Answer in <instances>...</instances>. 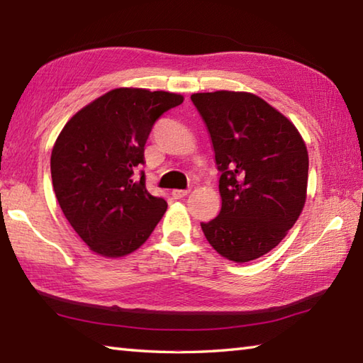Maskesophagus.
<instances>
[{
	"instance_id": "1",
	"label": "esophagus",
	"mask_w": 363,
	"mask_h": 363,
	"mask_svg": "<svg viewBox=\"0 0 363 363\" xmlns=\"http://www.w3.org/2000/svg\"><path fill=\"white\" fill-rule=\"evenodd\" d=\"M187 194H189V190H179V189H176V190H173V192H171V195H173L174 200H181Z\"/></svg>"
}]
</instances>
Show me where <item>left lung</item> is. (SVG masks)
<instances>
[{"instance_id": "8db88e82", "label": "left lung", "mask_w": 363, "mask_h": 363, "mask_svg": "<svg viewBox=\"0 0 363 363\" xmlns=\"http://www.w3.org/2000/svg\"><path fill=\"white\" fill-rule=\"evenodd\" d=\"M220 171L219 216L201 230L225 259L245 263L279 245L301 214L308 150L300 131L247 91L194 94Z\"/></svg>"}]
</instances>
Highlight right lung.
Masks as SVG:
<instances>
[{
	"instance_id": "add662e5",
	"label": "right lung",
	"mask_w": 363,
	"mask_h": 363,
	"mask_svg": "<svg viewBox=\"0 0 363 363\" xmlns=\"http://www.w3.org/2000/svg\"><path fill=\"white\" fill-rule=\"evenodd\" d=\"M184 96L169 91L121 87L72 116L50 155L52 186L71 227L95 254L108 259L143 246L167 211L147 192L144 163L152 125Z\"/></svg>"
}]
</instances>
